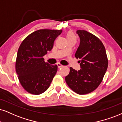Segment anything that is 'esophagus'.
Returning <instances> with one entry per match:
<instances>
[{
	"label": "esophagus",
	"instance_id": "obj_1",
	"mask_svg": "<svg viewBox=\"0 0 122 122\" xmlns=\"http://www.w3.org/2000/svg\"><path fill=\"white\" fill-rule=\"evenodd\" d=\"M57 66H58V68H61V67H63V66L62 64H61V63H57Z\"/></svg>",
	"mask_w": 122,
	"mask_h": 122
}]
</instances>
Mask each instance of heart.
<instances>
[{"instance_id": "heart-1", "label": "heart", "mask_w": 122, "mask_h": 122, "mask_svg": "<svg viewBox=\"0 0 122 122\" xmlns=\"http://www.w3.org/2000/svg\"><path fill=\"white\" fill-rule=\"evenodd\" d=\"M66 38L67 40H70V39H76L75 34H73L72 31H68L66 34Z\"/></svg>"}]
</instances>
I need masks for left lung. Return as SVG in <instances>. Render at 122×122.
<instances>
[{
	"label": "left lung",
	"mask_w": 122,
	"mask_h": 122,
	"mask_svg": "<svg viewBox=\"0 0 122 122\" xmlns=\"http://www.w3.org/2000/svg\"><path fill=\"white\" fill-rule=\"evenodd\" d=\"M80 42L75 53L81 69L76 71L70 67L66 83L73 92L79 94L92 92L102 81L108 67L106 50L100 39L84 30H78Z\"/></svg>",
	"instance_id": "8db88e82"
}]
</instances>
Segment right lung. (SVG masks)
<instances>
[{
  "mask_svg": "<svg viewBox=\"0 0 122 122\" xmlns=\"http://www.w3.org/2000/svg\"><path fill=\"white\" fill-rule=\"evenodd\" d=\"M61 32V30H38L21 43L15 67L21 85L28 93L38 95L50 86L58 66L45 62L43 56L51 50L54 41Z\"/></svg>",
  "mask_w": 122,
  "mask_h": 122,
  "instance_id": "add662e5",
  "label": "right lung"
}]
</instances>
